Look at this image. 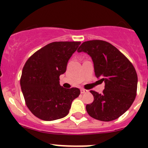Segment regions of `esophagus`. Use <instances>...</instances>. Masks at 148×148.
<instances>
[{
	"label": "esophagus",
	"instance_id": "34e87169",
	"mask_svg": "<svg viewBox=\"0 0 148 148\" xmlns=\"http://www.w3.org/2000/svg\"><path fill=\"white\" fill-rule=\"evenodd\" d=\"M81 94H84V93H87L88 92V90H86V89H81Z\"/></svg>",
	"mask_w": 148,
	"mask_h": 148
}]
</instances>
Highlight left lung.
I'll return each instance as SVG.
<instances>
[{"label":"left lung","mask_w":148,"mask_h":148,"mask_svg":"<svg viewBox=\"0 0 148 148\" xmlns=\"http://www.w3.org/2000/svg\"><path fill=\"white\" fill-rule=\"evenodd\" d=\"M77 51L90 56L95 76L105 84L102 94L90 91L94 101L86 104L88 114L104 122L116 120L131 107L136 97L138 75L133 65L117 48L101 40L85 41Z\"/></svg>","instance_id":"1"}]
</instances>
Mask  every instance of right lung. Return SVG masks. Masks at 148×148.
<instances>
[{"label": "right lung", "instance_id": "obj_1", "mask_svg": "<svg viewBox=\"0 0 148 148\" xmlns=\"http://www.w3.org/2000/svg\"><path fill=\"white\" fill-rule=\"evenodd\" d=\"M79 41H58L44 46L25 64L21 86L26 106L33 114L45 121L63 118L72 101L80 95L78 88L66 89L59 84L69 60Z\"/></svg>", "mask_w": 148, "mask_h": 148}]
</instances>
